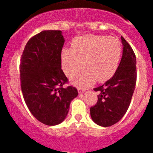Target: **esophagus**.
<instances>
[{"label": "esophagus", "mask_w": 153, "mask_h": 153, "mask_svg": "<svg viewBox=\"0 0 153 153\" xmlns=\"http://www.w3.org/2000/svg\"><path fill=\"white\" fill-rule=\"evenodd\" d=\"M78 92L79 94L84 93V92H85V89H81V88H78Z\"/></svg>", "instance_id": "1"}]
</instances>
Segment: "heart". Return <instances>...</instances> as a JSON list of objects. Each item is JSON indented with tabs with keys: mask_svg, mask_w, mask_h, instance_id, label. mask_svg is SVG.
I'll list each match as a JSON object with an SVG mask.
<instances>
[{
	"mask_svg": "<svg viewBox=\"0 0 153 153\" xmlns=\"http://www.w3.org/2000/svg\"><path fill=\"white\" fill-rule=\"evenodd\" d=\"M121 46L118 39L108 36L87 35L75 38L72 48H64L61 52L64 72L70 76L84 65L85 67L71 77V82L81 88L95 81L110 79L118 67Z\"/></svg>",
	"mask_w": 153,
	"mask_h": 153,
	"instance_id": "obj_1",
	"label": "heart"
}]
</instances>
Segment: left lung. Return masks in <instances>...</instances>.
Returning <instances> with one entry per match:
<instances>
[{"instance_id": "left-lung-1", "label": "left lung", "mask_w": 153, "mask_h": 153, "mask_svg": "<svg viewBox=\"0 0 153 153\" xmlns=\"http://www.w3.org/2000/svg\"><path fill=\"white\" fill-rule=\"evenodd\" d=\"M121 39L123 53L119 66L110 79L94 89L98 92V102L90 108L92 121L104 127L116 124L123 118L130 104L136 84L135 53L122 36Z\"/></svg>"}]
</instances>
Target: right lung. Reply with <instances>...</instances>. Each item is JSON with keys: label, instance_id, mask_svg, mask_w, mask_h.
I'll return each instance as SVG.
<instances>
[{"label": "right lung", "instance_id": "1", "mask_svg": "<svg viewBox=\"0 0 153 153\" xmlns=\"http://www.w3.org/2000/svg\"><path fill=\"white\" fill-rule=\"evenodd\" d=\"M62 32L42 31L29 39L20 64L21 86L27 107L38 121L55 126L64 121L72 100L78 95L61 69Z\"/></svg>", "mask_w": 153, "mask_h": 153}]
</instances>
